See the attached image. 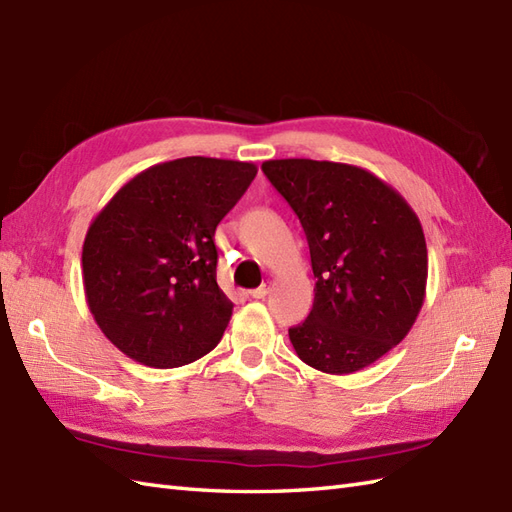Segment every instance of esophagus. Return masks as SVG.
Returning a JSON list of instances; mask_svg holds the SVG:
<instances>
[{"label":"esophagus","mask_w":512,"mask_h":512,"mask_svg":"<svg viewBox=\"0 0 512 512\" xmlns=\"http://www.w3.org/2000/svg\"><path fill=\"white\" fill-rule=\"evenodd\" d=\"M267 293H269V286H267V284H263V286H258V289L249 291V297H254V299H263V297H267Z\"/></svg>","instance_id":"1"}]
</instances>
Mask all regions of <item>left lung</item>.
<instances>
[{
	"mask_svg": "<svg viewBox=\"0 0 512 512\" xmlns=\"http://www.w3.org/2000/svg\"><path fill=\"white\" fill-rule=\"evenodd\" d=\"M263 171L299 217L317 278L313 310L289 330L297 356L332 376L369 367L410 332L426 299L419 217L363 167L282 158Z\"/></svg>",
	"mask_w": 512,
	"mask_h": 512,
	"instance_id": "obj_1",
	"label": "left lung"
}]
</instances>
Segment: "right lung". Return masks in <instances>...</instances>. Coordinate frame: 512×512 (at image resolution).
<instances>
[{"label":"right lung","mask_w":512,"mask_h":512,"mask_svg":"<svg viewBox=\"0 0 512 512\" xmlns=\"http://www.w3.org/2000/svg\"><path fill=\"white\" fill-rule=\"evenodd\" d=\"M254 162L186 156L136 173L91 221L86 304L136 363L173 369L206 356L234 304L217 284L215 230L256 178Z\"/></svg>","instance_id":"obj_1"}]
</instances>
